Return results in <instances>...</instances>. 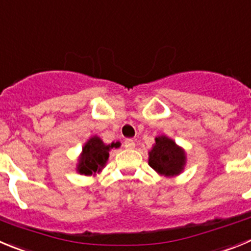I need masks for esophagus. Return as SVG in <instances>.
<instances>
[{
    "label": "esophagus",
    "mask_w": 251,
    "mask_h": 251,
    "mask_svg": "<svg viewBox=\"0 0 251 251\" xmlns=\"http://www.w3.org/2000/svg\"><path fill=\"white\" fill-rule=\"evenodd\" d=\"M126 149H134L135 148V141L132 139H126L125 142H124Z\"/></svg>",
    "instance_id": "esophagus-1"
}]
</instances>
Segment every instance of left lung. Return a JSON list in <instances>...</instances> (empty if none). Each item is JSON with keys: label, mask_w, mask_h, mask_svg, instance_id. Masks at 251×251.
Listing matches in <instances>:
<instances>
[{"label": "left lung", "mask_w": 251, "mask_h": 251, "mask_svg": "<svg viewBox=\"0 0 251 251\" xmlns=\"http://www.w3.org/2000/svg\"><path fill=\"white\" fill-rule=\"evenodd\" d=\"M149 165L159 175L176 176L184 171L186 152L173 139L166 135L155 137V144L149 151Z\"/></svg>", "instance_id": "obj_1"}]
</instances>
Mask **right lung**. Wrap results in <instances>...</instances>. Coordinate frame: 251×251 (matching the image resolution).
<instances>
[{
	"label": "right lung",
	"mask_w": 251,
	"mask_h": 251,
	"mask_svg": "<svg viewBox=\"0 0 251 251\" xmlns=\"http://www.w3.org/2000/svg\"><path fill=\"white\" fill-rule=\"evenodd\" d=\"M119 148V142H111L106 145L99 136H92L85 142L82 151L78 157L76 171L81 175L91 176L96 173H101L107 164L110 156V150Z\"/></svg>",
	"instance_id": "1"
}]
</instances>
